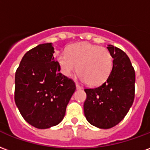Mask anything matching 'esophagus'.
Listing matches in <instances>:
<instances>
[{
    "label": "esophagus",
    "instance_id": "34e87169",
    "mask_svg": "<svg viewBox=\"0 0 150 150\" xmlns=\"http://www.w3.org/2000/svg\"><path fill=\"white\" fill-rule=\"evenodd\" d=\"M75 86H76V89H77V90H80V89H82V86H79V85L78 83H76V84H75Z\"/></svg>",
    "mask_w": 150,
    "mask_h": 150
}]
</instances>
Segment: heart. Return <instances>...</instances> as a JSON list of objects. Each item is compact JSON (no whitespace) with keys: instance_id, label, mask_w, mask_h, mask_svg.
Wrapping results in <instances>:
<instances>
[{"instance_id":"b5f03b06","label":"heart","mask_w":150,"mask_h":150,"mask_svg":"<svg viewBox=\"0 0 150 150\" xmlns=\"http://www.w3.org/2000/svg\"><path fill=\"white\" fill-rule=\"evenodd\" d=\"M61 72L71 77L78 68L79 78L90 86L103 84L111 73L113 56L108 49L90 43H79L70 46L67 52L56 55Z\"/></svg>"}]
</instances>
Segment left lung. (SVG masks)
Segmentation results:
<instances>
[{"instance_id":"1","label":"left lung","mask_w":150,"mask_h":150,"mask_svg":"<svg viewBox=\"0 0 150 150\" xmlns=\"http://www.w3.org/2000/svg\"><path fill=\"white\" fill-rule=\"evenodd\" d=\"M114 62L111 73L102 85L85 89L84 115L88 122L100 129H110L125 117L134 103L135 71L126 53L108 45Z\"/></svg>"}]
</instances>
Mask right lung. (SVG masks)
Listing matches in <instances>:
<instances>
[{"instance_id": "right-lung-1", "label": "right lung", "mask_w": 150, "mask_h": 150, "mask_svg": "<svg viewBox=\"0 0 150 150\" xmlns=\"http://www.w3.org/2000/svg\"><path fill=\"white\" fill-rule=\"evenodd\" d=\"M52 43L39 44L23 56L15 75V103L24 120L38 129L64 119L76 87L59 71Z\"/></svg>"}]
</instances>
